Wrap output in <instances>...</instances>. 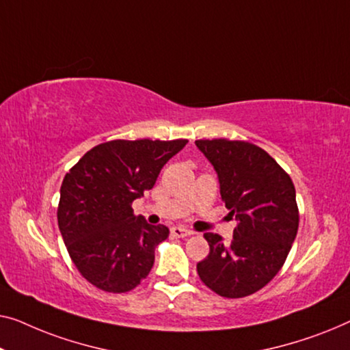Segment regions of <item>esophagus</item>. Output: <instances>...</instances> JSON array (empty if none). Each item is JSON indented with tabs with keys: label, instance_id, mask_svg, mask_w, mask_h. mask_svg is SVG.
Listing matches in <instances>:
<instances>
[{
	"label": "esophagus",
	"instance_id": "34e87169",
	"mask_svg": "<svg viewBox=\"0 0 350 350\" xmlns=\"http://www.w3.org/2000/svg\"><path fill=\"white\" fill-rule=\"evenodd\" d=\"M171 234H173L174 238H187V236L193 234V231H190L187 228H180V226H174V228H171Z\"/></svg>",
	"mask_w": 350,
	"mask_h": 350
}]
</instances>
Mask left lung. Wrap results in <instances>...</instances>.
<instances>
[{"instance_id":"8db88e82","label":"left lung","mask_w":350,"mask_h":350,"mask_svg":"<svg viewBox=\"0 0 350 350\" xmlns=\"http://www.w3.org/2000/svg\"><path fill=\"white\" fill-rule=\"evenodd\" d=\"M195 144L214 165L222 201L238 220L230 245L219 234H204L209 255L196 271L220 297H249L279 273L292 249L299 224L295 185L278 161L252 142L219 137Z\"/></svg>"}]
</instances>
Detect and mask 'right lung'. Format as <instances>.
<instances>
[{
	"mask_svg": "<svg viewBox=\"0 0 350 350\" xmlns=\"http://www.w3.org/2000/svg\"><path fill=\"white\" fill-rule=\"evenodd\" d=\"M187 139H114L98 144L68 171L57 219L68 254L92 285L125 293L150 273L165 225H149L133 201L154 187L161 168Z\"/></svg>",
	"mask_w": 350,
	"mask_h": 350,
	"instance_id": "right-lung-1",
	"label": "right lung"
}]
</instances>
